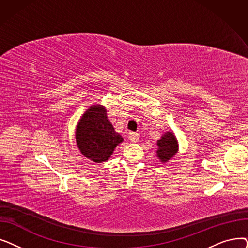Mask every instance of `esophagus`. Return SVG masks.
Returning <instances> with one entry per match:
<instances>
[{
  "label": "esophagus",
  "mask_w": 248,
  "mask_h": 248,
  "mask_svg": "<svg viewBox=\"0 0 248 248\" xmlns=\"http://www.w3.org/2000/svg\"><path fill=\"white\" fill-rule=\"evenodd\" d=\"M128 139L132 142H138L140 140V135L138 133H129Z\"/></svg>",
  "instance_id": "esophagus-1"
}]
</instances>
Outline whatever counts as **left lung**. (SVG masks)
<instances>
[{
	"mask_svg": "<svg viewBox=\"0 0 248 248\" xmlns=\"http://www.w3.org/2000/svg\"><path fill=\"white\" fill-rule=\"evenodd\" d=\"M157 157L162 163H167L172 159L178 152V140L173 132L165 133L160 140H157Z\"/></svg>",
	"mask_w": 248,
	"mask_h": 248,
	"instance_id": "8db88e82",
	"label": "left lung"
}]
</instances>
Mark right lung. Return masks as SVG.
Listing matches in <instances>:
<instances>
[{
  "label": "right lung",
  "instance_id": "right-lung-1",
  "mask_svg": "<svg viewBox=\"0 0 248 248\" xmlns=\"http://www.w3.org/2000/svg\"><path fill=\"white\" fill-rule=\"evenodd\" d=\"M75 139L81 154L95 163L108 161L115 147L124 141L108 121L107 108L100 104L91 106L83 113L76 126Z\"/></svg>",
  "mask_w": 248,
  "mask_h": 248
}]
</instances>
